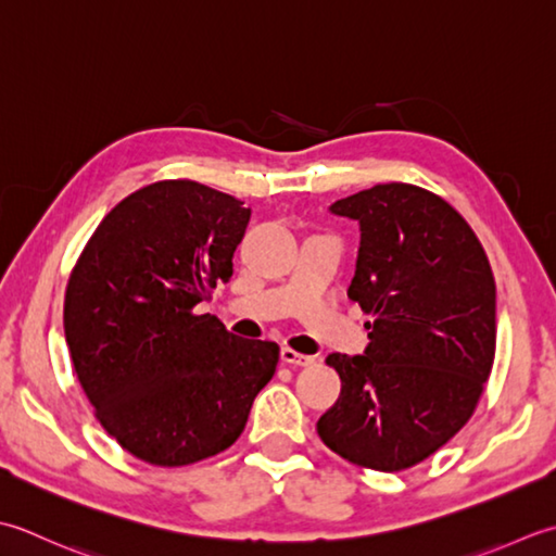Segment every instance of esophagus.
I'll list each match as a JSON object with an SVG mask.
<instances>
[{"label":"esophagus","instance_id":"34e87169","mask_svg":"<svg viewBox=\"0 0 556 556\" xmlns=\"http://www.w3.org/2000/svg\"><path fill=\"white\" fill-rule=\"evenodd\" d=\"M280 359L286 362V365H294V367H309L314 365V357L312 355H302L298 350L292 348H282L280 350Z\"/></svg>","mask_w":556,"mask_h":556}]
</instances>
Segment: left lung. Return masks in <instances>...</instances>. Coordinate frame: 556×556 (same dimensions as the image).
Listing matches in <instances>:
<instances>
[{
    "instance_id": "left-lung-1",
    "label": "left lung",
    "mask_w": 556,
    "mask_h": 556,
    "mask_svg": "<svg viewBox=\"0 0 556 556\" xmlns=\"http://www.w3.org/2000/svg\"><path fill=\"white\" fill-rule=\"evenodd\" d=\"M362 240L348 298L371 316L365 355L326 357L341 395L316 422L359 468H413L480 403L496 350V286L466 218L434 191L377 185L336 201Z\"/></svg>"
}]
</instances>
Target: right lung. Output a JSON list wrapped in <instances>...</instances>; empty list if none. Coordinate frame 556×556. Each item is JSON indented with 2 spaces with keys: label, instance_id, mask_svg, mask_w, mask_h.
I'll list each match as a JSON object with an SVG mask.
<instances>
[{
  "label": "right lung",
  "instance_id": "right-lung-1",
  "mask_svg": "<svg viewBox=\"0 0 556 556\" xmlns=\"http://www.w3.org/2000/svg\"><path fill=\"white\" fill-rule=\"evenodd\" d=\"M249 215L194 179H161L122 199L72 268L64 336L78 383L105 432L151 466L230 448L276 374L274 341L194 312L230 280Z\"/></svg>",
  "mask_w": 556,
  "mask_h": 556
}]
</instances>
